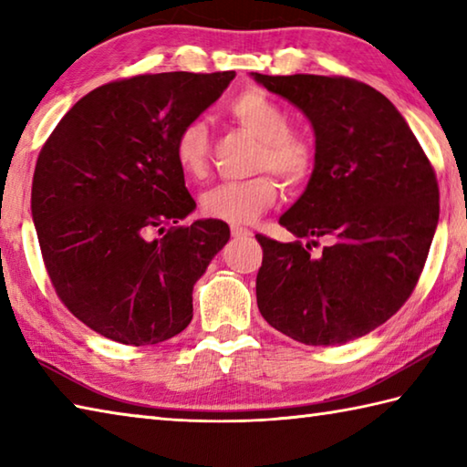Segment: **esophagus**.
Masks as SVG:
<instances>
[{"label":"esophagus","mask_w":467,"mask_h":467,"mask_svg":"<svg viewBox=\"0 0 467 467\" xmlns=\"http://www.w3.org/2000/svg\"><path fill=\"white\" fill-rule=\"evenodd\" d=\"M233 236L234 239H251L253 231H249V228H243V226H233Z\"/></svg>","instance_id":"34e87169"}]
</instances>
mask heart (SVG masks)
Masks as SVG:
<instances>
[{"instance_id": "1", "label": "heart", "mask_w": 467, "mask_h": 467, "mask_svg": "<svg viewBox=\"0 0 467 467\" xmlns=\"http://www.w3.org/2000/svg\"><path fill=\"white\" fill-rule=\"evenodd\" d=\"M233 121L259 140L254 170H273L289 186L306 184L316 168V148L306 135L289 130V115L265 90L251 88L228 103ZM171 155L186 178L198 180L208 170V130L192 119L176 131ZM279 184L273 173L223 182L204 192L202 213L228 224H249L277 200Z\"/></svg>"}]
</instances>
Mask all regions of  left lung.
I'll list each match as a JSON object with an SVG mask.
<instances>
[{
    "mask_svg": "<svg viewBox=\"0 0 467 467\" xmlns=\"http://www.w3.org/2000/svg\"><path fill=\"white\" fill-rule=\"evenodd\" d=\"M253 78L312 121L316 168L281 226L307 244L257 234V306L267 322L307 346L372 332L413 294L437 221L431 161L390 100L346 77ZM317 238L331 244L317 258Z\"/></svg>",
    "mask_w": 467,
    "mask_h": 467,
    "instance_id": "1",
    "label": "left lung"
}]
</instances>
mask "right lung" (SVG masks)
<instances>
[{
    "label": "right lung",
    "mask_w": 467,
    "mask_h": 467,
    "mask_svg": "<svg viewBox=\"0 0 467 467\" xmlns=\"http://www.w3.org/2000/svg\"><path fill=\"white\" fill-rule=\"evenodd\" d=\"M234 70L140 75L90 90L42 145L32 218L57 296L119 344L170 340L192 319V289L231 239L196 208L171 155L176 131L214 103Z\"/></svg>",
    "instance_id": "right-lung-1"
}]
</instances>
